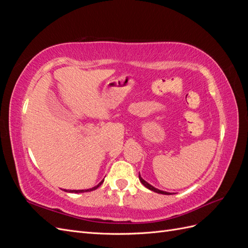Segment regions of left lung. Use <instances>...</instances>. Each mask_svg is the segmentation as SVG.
Here are the masks:
<instances>
[{"mask_svg":"<svg viewBox=\"0 0 248 248\" xmlns=\"http://www.w3.org/2000/svg\"><path fill=\"white\" fill-rule=\"evenodd\" d=\"M139 179H140V183L142 184V185H144L145 187H147V188L148 189H150V190H152V191H154V192H157V193H161V194H168V196H169V194H171L170 192H167V191H162V190H159V189H157V188H155V187L154 186H152L151 184H149L148 182H146L145 181V180L144 179H142L141 177H140V175L139 174Z\"/></svg>","mask_w":248,"mask_h":248,"instance_id":"1","label":"left lung"}]
</instances>
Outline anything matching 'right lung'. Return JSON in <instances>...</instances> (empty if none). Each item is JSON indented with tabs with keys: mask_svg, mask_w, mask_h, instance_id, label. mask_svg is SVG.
Segmentation results:
<instances>
[{
	"mask_svg": "<svg viewBox=\"0 0 248 248\" xmlns=\"http://www.w3.org/2000/svg\"><path fill=\"white\" fill-rule=\"evenodd\" d=\"M103 181H104V179L102 180V181L98 184V185H96V186H94V187H92V188H89V189H81V190H64V191H66V192H71V193H80V192H88V191H93V190H95V189H97L98 188V187L103 183Z\"/></svg>",
	"mask_w": 248,
	"mask_h": 248,
	"instance_id": "1",
	"label": "right lung"
}]
</instances>
